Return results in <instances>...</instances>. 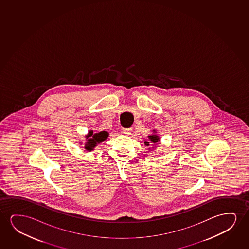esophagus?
Here are the masks:
<instances>
[{
    "instance_id": "1",
    "label": "esophagus",
    "mask_w": 249,
    "mask_h": 249,
    "mask_svg": "<svg viewBox=\"0 0 249 249\" xmlns=\"http://www.w3.org/2000/svg\"><path fill=\"white\" fill-rule=\"evenodd\" d=\"M133 132V128L130 127V128H123V133L125 134H130V133Z\"/></svg>"
}]
</instances>
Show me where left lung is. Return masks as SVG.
I'll return each instance as SVG.
<instances>
[{
    "label": "left lung",
    "instance_id": "obj_1",
    "mask_svg": "<svg viewBox=\"0 0 249 249\" xmlns=\"http://www.w3.org/2000/svg\"><path fill=\"white\" fill-rule=\"evenodd\" d=\"M152 132L153 133L152 134H150V135H148V140L149 141H144V145H146V146H150V143H152V145H154L155 147H152V150L154 149H156V147H157V144H159L158 143H160V137L158 136V134H157V131L154 129L152 130ZM151 148H148V150H150Z\"/></svg>",
    "mask_w": 249,
    "mask_h": 249
}]
</instances>
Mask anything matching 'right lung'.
Masks as SVG:
<instances>
[{
	"label": "right lung",
	"instance_id": "1",
	"mask_svg": "<svg viewBox=\"0 0 249 249\" xmlns=\"http://www.w3.org/2000/svg\"><path fill=\"white\" fill-rule=\"evenodd\" d=\"M108 137L109 133L106 131H101L99 133H94L92 130H90L85 136L87 141L84 144V148L87 151H92L94 150L96 146H98V144H100L103 141L107 140ZM80 143H82V142Z\"/></svg>",
	"mask_w": 249,
	"mask_h": 249
}]
</instances>
